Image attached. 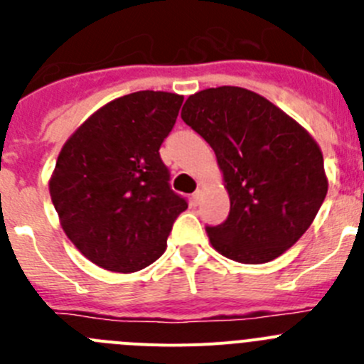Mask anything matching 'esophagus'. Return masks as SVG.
Listing matches in <instances>:
<instances>
[{"instance_id": "obj_1", "label": "esophagus", "mask_w": 364, "mask_h": 364, "mask_svg": "<svg viewBox=\"0 0 364 364\" xmlns=\"http://www.w3.org/2000/svg\"><path fill=\"white\" fill-rule=\"evenodd\" d=\"M200 198H202V189H196V191H195V193H193V196H191V200H193V204H195V205H198Z\"/></svg>"}]
</instances>
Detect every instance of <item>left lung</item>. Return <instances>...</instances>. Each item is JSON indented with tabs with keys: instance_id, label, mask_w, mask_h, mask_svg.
<instances>
[{
	"instance_id": "obj_1",
	"label": "left lung",
	"mask_w": 364,
	"mask_h": 364,
	"mask_svg": "<svg viewBox=\"0 0 364 364\" xmlns=\"http://www.w3.org/2000/svg\"><path fill=\"white\" fill-rule=\"evenodd\" d=\"M182 119L216 155L231 211L205 228L213 247L240 263H267L311 228L328 191L318 142L283 109L251 90L189 95Z\"/></svg>"
}]
</instances>
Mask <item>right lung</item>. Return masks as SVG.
Segmentation results:
<instances>
[{"label": "right lung", "instance_id": "1", "mask_svg": "<svg viewBox=\"0 0 364 364\" xmlns=\"http://www.w3.org/2000/svg\"><path fill=\"white\" fill-rule=\"evenodd\" d=\"M184 97L135 92L99 108L61 148L48 189L63 231L112 272H136L164 255L188 202L169 188L160 144Z\"/></svg>", "mask_w": 364, "mask_h": 364}]
</instances>
